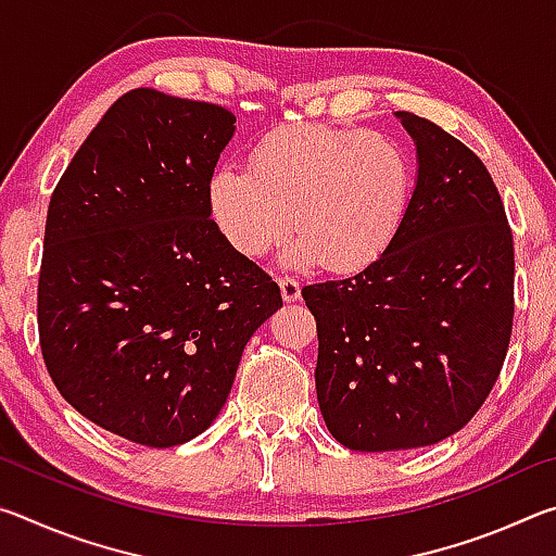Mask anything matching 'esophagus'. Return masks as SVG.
Listing matches in <instances>:
<instances>
[{
  "instance_id": "1",
  "label": "esophagus",
  "mask_w": 556,
  "mask_h": 556,
  "mask_svg": "<svg viewBox=\"0 0 556 556\" xmlns=\"http://www.w3.org/2000/svg\"><path fill=\"white\" fill-rule=\"evenodd\" d=\"M279 289H281V299H285L287 304H294V301L301 299V285L296 279L279 277Z\"/></svg>"
}]
</instances>
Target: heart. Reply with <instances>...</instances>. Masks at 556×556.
<instances>
[{"mask_svg": "<svg viewBox=\"0 0 556 556\" xmlns=\"http://www.w3.org/2000/svg\"><path fill=\"white\" fill-rule=\"evenodd\" d=\"M412 162L382 131L287 125L252 147L250 168L223 164L208 178V208L223 238L244 257L281 252L287 267L324 262L365 267L388 248L409 205Z\"/></svg>", "mask_w": 556, "mask_h": 556, "instance_id": "heart-1", "label": "heart"}]
</instances>
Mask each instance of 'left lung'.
Here are the masks:
<instances>
[{"label": "left lung", "mask_w": 556, "mask_h": 556, "mask_svg": "<svg viewBox=\"0 0 556 556\" xmlns=\"http://www.w3.org/2000/svg\"><path fill=\"white\" fill-rule=\"evenodd\" d=\"M417 147L397 232L357 275L301 289L316 394L353 451L429 446L481 409L513 331V232L491 174L434 122L394 112Z\"/></svg>", "instance_id": "left-lung-1"}]
</instances>
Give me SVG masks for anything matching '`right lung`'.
Wrapping results in <instances>:
<instances>
[{"instance_id":"right-lung-1","label":"right lung","mask_w":556,"mask_h":556,"mask_svg":"<svg viewBox=\"0 0 556 556\" xmlns=\"http://www.w3.org/2000/svg\"><path fill=\"white\" fill-rule=\"evenodd\" d=\"M235 135L211 102L137 88L75 152L46 215L39 336L83 417L166 448L208 429L277 281L211 220L208 178Z\"/></svg>"}]
</instances>
